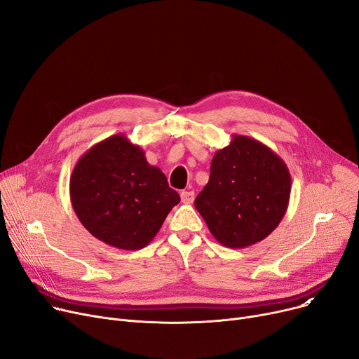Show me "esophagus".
Segmentation results:
<instances>
[{
  "label": "esophagus",
  "instance_id": "esophagus-1",
  "mask_svg": "<svg viewBox=\"0 0 359 359\" xmlns=\"http://www.w3.org/2000/svg\"><path fill=\"white\" fill-rule=\"evenodd\" d=\"M180 198H182V202L183 203H192L194 202V199H195V192L194 191H183L182 194H180Z\"/></svg>",
  "mask_w": 359,
  "mask_h": 359
}]
</instances>
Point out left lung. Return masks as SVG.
Returning a JSON list of instances; mask_svg holds the SVG:
<instances>
[{"label":"left lung","mask_w":359,"mask_h":359,"mask_svg":"<svg viewBox=\"0 0 359 359\" xmlns=\"http://www.w3.org/2000/svg\"><path fill=\"white\" fill-rule=\"evenodd\" d=\"M291 194L290 170L257 140L231 135L218 149L195 208L222 246L244 249L266 238L284 218Z\"/></svg>","instance_id":"left-lung-1"}]
</instances>
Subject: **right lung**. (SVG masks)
I'll return each mask as SVG.
<instances>
[{
	"label": "right lung",
	"instance_id": "add662e5",
	"mask_svg": "<svg viewBox=\"0 0 359 359\" xmlns=\"http://www.w3.org/2000/svg\"><path fill=\"white\" fill-rule=\"evenodd\" d=\"M72 208L87 231L122 250L144 249L180 196L144 149L111 135L80 157L69 179Z\"/></svg>",
	"mask_w": 359,
	"mask_h": 359
}]
</instances>
